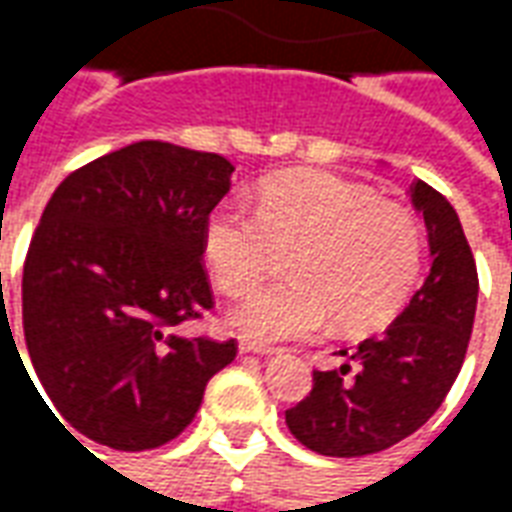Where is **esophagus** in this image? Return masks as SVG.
Here are the masks:
<instances>
[{
  "mask_svg": "<svg viewBox=\"0 0 512 512\" xmlns=\"http://www.w3.org/2000/svg\"><path fill=\"white\" fill-rule=\"evenodd\" d=\"M238 351H241V354H274L277 348L268 343H257V340H246V337H241V340H238Z\"/></svg>",
  "mask_w": 512,
  "mask_h": 512,
  "instance_id": "34e87169",
  "label": "esophagus"
}]
</instances>
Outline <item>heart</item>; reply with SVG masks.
<instances>
[{
    "label": "heart",
    "instance_id": "1",
    "mask_svg": "<svg viewBox=\"0 0 512 512\" xmlns=\"http://www.w3.org/2000/svg\"><path fill=\"white\" fill-rule=\"evenodd\" d=\"M288 249V282L257 290L233 312L246 337H307L332 315L345 332L384 326L417 285L425 241L406 205L315 169L263 180L255 213L222 202L202 224L205 266L227 296L249 293Z\"/></svg>",
    "mask_w": 512,
    "mask_h": 512
}]
</instances>
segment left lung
<instances>
[{
  "label": "left lung",
  "instance_id": "8db88e82",
  "mask_svg": "<svg viewBox=\"0 0 512 512\" xmlns=\"http://www.w3.org/2000/svg\"><path fill=\"white\" fill-rule=\"evenodd\" d=\"M411 202L428 227V277L384 334L340 351L348 362L337 370H312L310 395L285 411L312 452L389 450L436 414L461 373L480 290L472 246L455 208L425 180L411 183Z\"/></svg>",
  "mask_w": 512,
  "mask_h": 512
}]
</instances>
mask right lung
I'll list each match as a JSON object with an SVG mask.
<instances>
[{
	"label": "right lung",
	"mask_w": 512,
	"mask_h": 512,
	"mask_svg": "<svg viewBox=\"0 0 512 512\" xmlns=\"http://www.w3.org/2000/svg\"><path fill=\"white\" fill-rule=\"evenodd\" d=\"M233 169L219 153L145 139L51 194L21 282L24 340L51 417L123 452L161 447L194 419L205 384L238 351L183 332L213 310L202 224Z\"/></svg>",
	"instance_id": "obj_1"
}]
</instances>
